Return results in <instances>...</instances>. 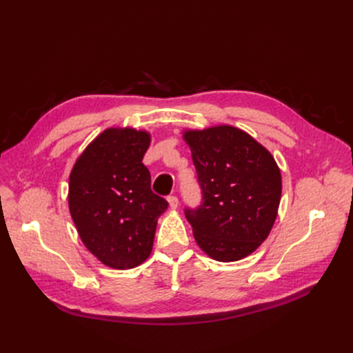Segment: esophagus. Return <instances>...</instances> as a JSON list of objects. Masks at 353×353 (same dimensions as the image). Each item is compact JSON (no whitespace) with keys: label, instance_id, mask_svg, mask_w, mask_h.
<instances>
[{"label":"esophagus","instance_id":"obj_1","mask_svg":"<svg viewBox=\"0 0 353 353\" xmlns=\"http://www.w3.org/2000/svg\"><path fill=\"white\" fill-rule=\"evenodd\" d=\"M168 203H169V206H170V209H176L178 208V197L176 196H169L168 197Z\"/></svg>","mask_w":353,"mask_h":353}]
</instances>
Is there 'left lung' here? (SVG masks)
I'll return each mask as SVG.
<instances>
[{
	"instance_id": "left-lung-1",
	"label": "left lung",
	"mask_w": 353,
	"mask_h": 353,
	"mask_svg": "<svg viewBox=\"0 0 353 353\" xmlns=\"http://www.w3.org/2000/svg\"><path fill=\"white\" fill-rule=\"evenodd\" d=\"M203 203L185 210L199 248L218 262H236L268 239L279 215L281 172L274 156L232 125L184 130Z\"/></svg>"
}]
</instances>
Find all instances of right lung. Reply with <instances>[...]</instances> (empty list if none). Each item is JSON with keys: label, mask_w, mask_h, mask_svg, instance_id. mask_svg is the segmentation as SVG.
Returning a JSON list of instances; mask_svg holds the SVG:
<instances>
[{"label": "right lung", "mask_w": 353, "mask_h": 353, "mask_svg": "<svg viewBox=\"0 0 353 353\" xmlns=\"http://www.w3.org/2000/svg\"><path fill=\"white\" fill-rule=\"evenodd\" d=\"M145 130L112 126L85 147L69 175V212L85 248L113 270H132L153 249L168 201L152 191Z\"/></svg>", "instance_id": "add662e5"}]
</instances>
